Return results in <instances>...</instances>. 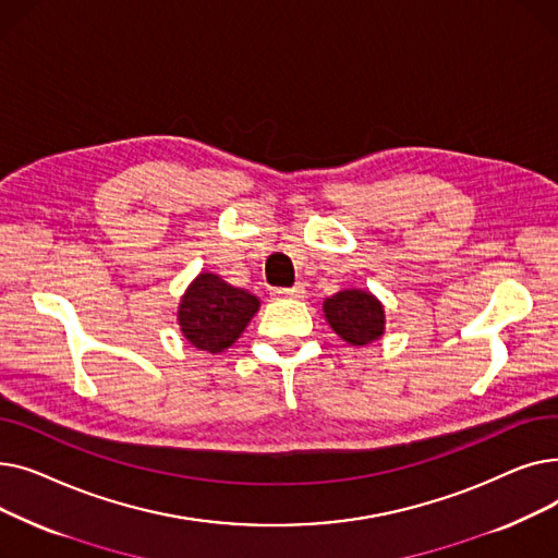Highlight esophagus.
I'll return each mask as SVG.
<instances>
[{"mask_svg":"<svg viewBox=\"0 0 558 558\" xmlns=\"http://www.w3.org/2000/svg\"><path fill=\"white\" fill-rule=\"evenodd\" d=\"M276 299H305V287L303 284H294L289 289H276L274 291Z\"/></svg>","mask_w":558,"mask_h":558,"instance_id":"34e87169","label":"esophagus"}]
</instances>
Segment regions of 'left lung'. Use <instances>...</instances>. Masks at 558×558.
I'll list each match as a JSON object with an SVG mask.
<instances>
[{
  "label": "left lung",
  "mask_w": 558,
  "mask_h": 558,
  "mask_svg": "<svg viewBox=\"0 0 558 558\" xmlns=\"http://www.w3.org/2000/svg\"><path fill=\"white\" fill-rule=\"evenodd\" d=\"M324 316L350 345H366L385 335V307L364 289L337 291L324 301Z\"/></svg>",
  "instance_id": "1"
}]
</instances>
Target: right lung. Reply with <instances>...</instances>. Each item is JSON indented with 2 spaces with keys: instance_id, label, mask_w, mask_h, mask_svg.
<instances>
[{
  "instance_id": "right-lung-1",
  "label": "right lung",
  "mask_w": 558,
  "mask_h": 558,
  "mask_svg": "<svg viewBox=\"0 0 558 558\" xmlns=\"http://www.w3.org/2000/svg\"><path fill=\"white\" fill-rule=\"evenodd\" d=\"M257 310V296L205 271L194 278L179 303V326L194 348L217 355L240 339Z\"/></svg>"
}]
</instances>
